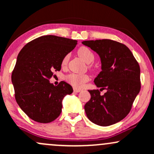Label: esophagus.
<instances>
[{
    "label": "esophagus",
    "instance_id": "1",
    "mask_svg": "<svg viewBox=\"0 0 154 154\" xmlns=\"http://www.w3.org/2000/svg\"><path fill=\"white\" fill-rule=\"evenodd\" d=\"M74 91L76 93H79L80 92V91H82V89H80V88H74Z\"/></svg>",
    "mask_w": 154,
    "mask_h": 154
}]
</instances>
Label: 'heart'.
<instances>
[{
  "label": "heart",
  "mask_w": 154,
  "mask_h": 154,
  "mask_svg": "<svg viewBox=\"0 0 154 154\" xmlns=\"http://www.w3.org/2000/svg\"><path fill=\"white\" fill-rule=\"evenodd\" d=\"M78 55L84 61L87 63H90L94 61V54L89 48L86 47H82L78 50ZM69 55H66L62 60V66H66L68 63ZM66 80L71 85L76 88H80L84 85L85 82L89 80L88 76L82 74H71L66 77Z\"/></svg>",
  "instance_id": "b5f03b06"
}]
</instances>
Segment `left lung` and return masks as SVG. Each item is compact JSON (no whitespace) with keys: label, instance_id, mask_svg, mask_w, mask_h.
I'll use <instances>...</instances> for the list:
<instances>
[{"label":"left lung","instance_id":"left-lung-1","mask_svg":"<svg viewBox=\"0 0 154 154\" xmlns=\"http://www.w3.org/2000/svg\"><path fill=\"white\" fill-rule=\"evenodd\" d=\"M99 55L101 71L94 79L99 90L88 91L91 99L85 104L88 118L94 124L107 126L119 122L129 114L140 91V69L126 45L110 39L83 41ZM104 89L106 93L101 95Z\"/></svg>","mask_w":154,"mask_h":154}]
</instances>
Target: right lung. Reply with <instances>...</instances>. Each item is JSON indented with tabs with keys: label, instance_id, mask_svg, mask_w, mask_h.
<instances>
[{
	"label": "right lung",
	"instance_id": "1",
	"mask_svg": "<svg viewBox=\"0 0 154 154\" xmlns=\"http://www.w3.org/2000/svg\"><path fill=\"white\" fill-rule=\"evenodd\" d=\"M77 44L76 40L47 35L28 42L18 54L11 74L15 99L33 121L47 124L56 119L63 98L73 92L67 82L55 86L49 80L60 70L63 58Z\"/></svg>",
	"mask_w": 154,
	"mask_h": 154
}]
</instances>
